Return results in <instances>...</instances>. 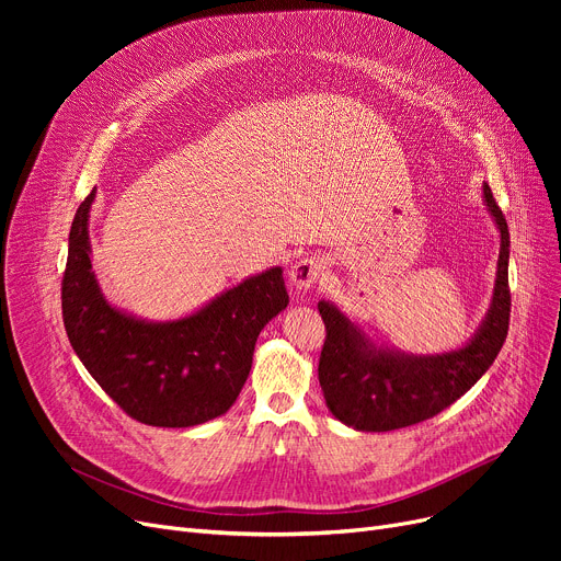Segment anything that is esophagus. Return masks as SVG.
<instances>
[{
  "mask_svg": "<svg viewBox=\"0 0 561 561\" xmlns=\"http://www.w3.org/2000/svg\"><path fill=\"white\" fill-rule=\"evenodd\" d=\"M325 271V263L320 256H307L290 265V282L298 290H309L318 282V277Z\"/></svg>",
  "mask_w": 561,
  "mask_h": 561,
  "instance_id": "esophagus-1",
  "label": "esophagus"
}]
</instances>
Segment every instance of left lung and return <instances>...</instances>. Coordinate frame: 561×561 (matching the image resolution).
Listing matches in <instances>:
<instances>
[{
	"label": "left lung",
	"mask_w": 561,
	"mask_h": 561,
	"mask_svg": "<svg viewBox=\"0 0 561 561\" xmlns=\"http://www.w3.org/2000/svg\"><path fill=\"white\" fill-rule=\"evenodd\" d=\"M484 202L500 229L497 277L491 309L468 345L446 355L409 357L375 347L357 325L330 302H318L325 322L318 379L332 414L362 432L416 425L459 400L489 370L510 330V229L484 184Z\"/></svg>",
	"instance_id": "8db88e82"
}]
</instances>
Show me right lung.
Here are the masks:
<instances>
[{
  "label": "right lung",
  "instance_id": "right-lung-1",
  "mask_svg": "<svg viewBox=\"0 0 561 561\" xmlns=\"http://www.w3.org/2000/svg\"><path fill=\"white\" fill-rule=\"evenodd\" d=\"M93 199L95 188L75 214L61 282L77 357L138 423L193 427L222 416L250 375L259 332L288 305L282 268L241 282L182 320H138L111 307L98 286L88 241Z\"/></svg>",
  "mask_w": 561,
  "mask_h": 561
}]
</instances>
